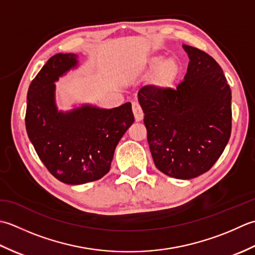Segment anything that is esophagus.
<instances>
[{
	"label": "esophagus",
	"instance_id": "obj_1",
	"mask_svg": "<svg viewBox=\"0 0 255 255\" xmlns=\"http://www.w3.org/2000/svg\"><path fill=\"white\" fill-rule=\"evenodd\" d=\"M132 110H133L135 121H136V122L142 121L143 118H144V113H143V110H142L141 106H139L137 102H134L133 103V105H132Z\"/></svg>",
	"mask_w": 255,
	"mask_h": 255
}]
</instances>
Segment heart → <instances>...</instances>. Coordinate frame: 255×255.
<instances>
[{"label":"heart","mask_w":255,"mask_h":255,"mask_svg":"<svg viewBox=\"0 0 255 255\" xmlns=\"http://www.w3.org/2000/svg\"><path fill=\"white\" fill-rule=\"evenodd\" d=\"M156 69V75H155V84L158 87L166 88L169 87L177 80L180 75V64L178 60L174 57H166L163 56H153L145 61L142 70L135 72V76L138 75L143 70L150 71Z\"/></svg>","instance_id":"heart-1"}]
</instances>
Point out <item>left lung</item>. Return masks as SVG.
<instances>
[{"label": "left lung", "instance_id": "8db88e82", "mask_svg": "<svg viewBox=\"0 0 255 255\" xmlns=\"http://www.w3.org/2000/svg\"><path fill=\"white\" fill-rule=\"evenodd\" d=\"M189 57L176 89L145 86L138 91L154 164L177 179L209 170L231 135V89L221 67L205 51L183 45Z\"/></svg>", "mask_w": 255, "mask_h": 255}]
</instances>
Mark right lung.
I'll list each match as a JSON object with an SVG mask.
<instances>
[{
    "label": "right lung",
    "instance_id": "right-lung-1",
    "mask_svg": "<svg viewBox=\"0 0 255 255\" xmlns=\"http://www.w3.org/2000/svg\"><path fill=\"white\" fill-rule=\"evenodd\" d=\"M77 66L76 54L50 57L28 88L25 116L26 131L40 160L68 185L102 178L110 170L119 141L134 122L129 102L113 109L82 105L59 111L55 82Z\"/></svg>",
    "mask_w": 255,
    "mask_h": 255
}]
</instances>
